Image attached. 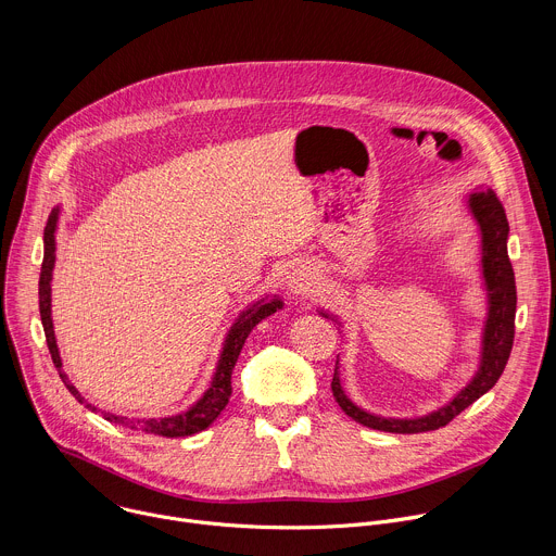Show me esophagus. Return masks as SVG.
I'll return each instance as SVG.
<instances>
[{
    "instance_id": "1",
    "label": "esophagus",
    "mask_w": 556,
    "mask_h": 556,
    "mask_svg": "<svg viewBox=\"0 0 556 556\" xmlns=\"http://www.w3.org/2000/svg\"><path fill=\"white\" fill-rule=\"evenodd\" d=\"M288 288H290V292H294V294H303L305 290H307V286H309V270L305 268V266H296V268H292L290 273H288Z\"/></svg>"
}]
</instances>
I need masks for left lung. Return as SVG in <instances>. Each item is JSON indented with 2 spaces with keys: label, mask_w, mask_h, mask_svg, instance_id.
I'll use <instances>...</instances> for the list:
<instances>
[{
  "label": "left lung",
  "mask_w": 556,
  "mask_h": 556,
  "mask_svg": "<svg viewBox=\"0 0 556 556\" xmlns=\"http://www.w3.org/2000/svg\"><path fill=\"white\" fill-rule=\"evenodd\" d=\"M468 213L472 215L475 224L480 228V270L482 283L486 292V319L482 326L480 339V361L478 369L470 376V380L453 395L448 403L442 407L416 416V418H384L358 407L343 389L341 382V361L337 358L334 378H332V393L339 407L356 422L369 429L389 431V433H422L433 431L448 425L457 414L470 407L475 401L495 387L500 380L515 339V309H517V288H515V273L508 260V219L504 213L502 202L497 200L495 191L489 187L475 189L464 200ZM326 319H332L339 328V316L326 307H316Z\"/></svg>",
  "instance_id": "left-lung-1"
}]
</instances>
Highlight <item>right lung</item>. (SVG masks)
Returning a JSON list of instances; mask_svg holds the SVG:
<instances>
[{
    "label": "right lung",
    "mask_w": 556,
    "mask_h": 556,
    "mask_svg": "<svg viewBox=\"0 0 556 556\" xmlns=\"http://www.w3.org/2000/svg\"><path fill=\"white\" fill-rule=\"evenodd\" d=\"M59 213L61 206H54L46 230H43V264H41V277H39V312H41V324H43V332H46V343L48 350L52 354V363L63 380V384L67 387V391L74 395V399L81 403L84 407H88L90 412H101L99 407H94L92 403H88L81 391H78L67 374L63 371V363H61V354H59V345H56V337H54V324H52V270H54V260H56V240L54 232L59 226ZM283 307V301L279 294L273 296H262L257 301H253L247 309L240 312V316L232 321V326L228 328L224 343H222V352L217 356V365L211 378L208 389L200 395V401H195L187 412H180L176 416H165V418H127V416H116L110 412H101L105 420L127 427V429H138L144 433H153V435H163V438H187L193 433L204 431L219 414L222 409L228 405L230 399V376L235 369L237 358H240V352L249 339V334L253 332V328L266 319V316L275 314L277 309Z\"/></svg>",
    "instance_id": "1"
}]
</instances>
